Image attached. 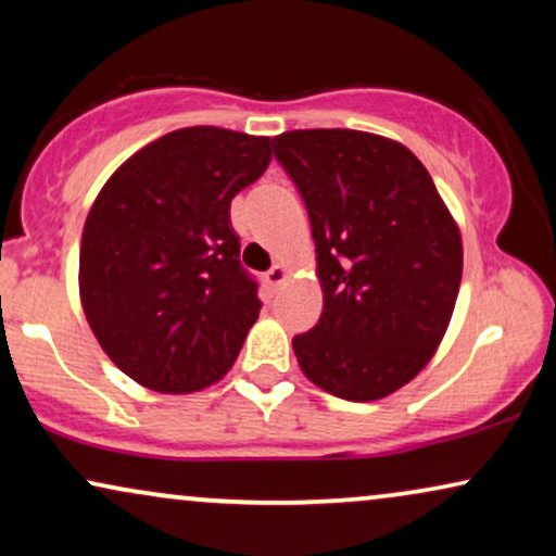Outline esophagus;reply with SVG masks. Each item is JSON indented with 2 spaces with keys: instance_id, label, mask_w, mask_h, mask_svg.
<instances>
[{
  "instance_id": "1",
  "label": "esophagus",
  "mask_w": 556,
  "mask_h": 556,
  "mask_svg": "<svg viewBox=\"0 0 556 556\" xmlns=\"http://www.w3.org/2000/svg\"><path fill=\"white\" fill-rule=\"evenodd\" d=\"M286 280V268L283 265H273V268L265 273V283H268L270 288H278L280 283Z\"/></svg>"
}]
</instances>
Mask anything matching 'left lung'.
<instances>
[{"label":"left lung","instance_id":"obj_1","mask_svg":"<svg viewBox=\"0 0 556 556\" xmlns=\"http://www.w3.org/2000/svg\"><path fill=\"white\" fill-rule=\"evenodd\" d=\"M316 242L324 311L293 337L311 382L341 400L400 390L435 352L463 276L460 232L428 169L397 141L349 128L273 139Z\"/></svg>","mask_w":556,"mask_h":556}]
</instances>
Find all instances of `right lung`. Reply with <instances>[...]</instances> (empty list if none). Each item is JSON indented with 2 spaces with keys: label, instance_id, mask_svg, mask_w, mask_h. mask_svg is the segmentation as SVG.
Returning a JSON list of instances; mask_svg holds the SVG:
<instances>
[{
  "label": "right lung",
  "instance_id": "right-lung-1",
  "mask_svg": "<svg viewBox=\"0 0 556 556\" xmlns=\"http://www.w3.org/2000/svg\"><path fill=\"white\" fill-rule=\"evenodd\" d=\"M268 143L215 126L179 128L128 159L88 212L83 311L113 364L149 390L217 382L261 314L230 202L268 169Z\"/></svg>",
  "mask_w": 556,
  "mask_h": 556
}]
</instances>
